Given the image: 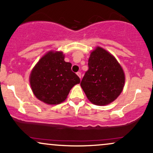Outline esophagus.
<instances>
[{"mask_svg": "<svg viewBox=\"0 0 153 153\" xmlns=\"http://www.w3.org/2000/svg\"><path fill=\"white\" fill-rule=\"evenodd\" d=\"M76 74H77V75H78V76L79 77V78H81V73H80V72H78V73H77Z\"/></svg>", "mask_w": 153, "mask_h": 153, "instance_id": "1", "label": "esophagus"}]
</instances>
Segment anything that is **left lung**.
I'll list each match as a JSON object with an SVG mask.
<instances>
[{
	"instance_id": "8db88e82",
	"label": "left lung",
	"mask_w": 153,
	"mask_h": 153,
	"mask_svg": "<svg viewBox=\"0 0 153 153\" xmlns=\"http://www.w3.org/2000/svg\"><path fill=\"white\" fill-rule=\"evenodd\" d=\"M88 70L80 86L88 99L98 106H104L117 99L124 88L125 75L120 64L104 49L97 47L91 53Z\"/></svg>"
}]
</instances>
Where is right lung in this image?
Returning a JSON list of instances; mask_svg holds the SVG:
<instances>
[{
    "mask_svg": "<svg viewBox=\"0 0 153 153\" xmlns=\"http://www.w3.org/2000/svg\"><path fill=\"white\" fill-rule=\"evenodd\" d=\"M62 52L50 51L36 63L30 74L31 90L36 98L47 104L56 105L67 99L71 89L80 83L71 71L72 64L64 60Z\"/></svg>",
    "mask_w": 153,
    "mask_h": 153,
    "instance_id": "obj_1",
    "label": "right lung"
}]
</instances>
